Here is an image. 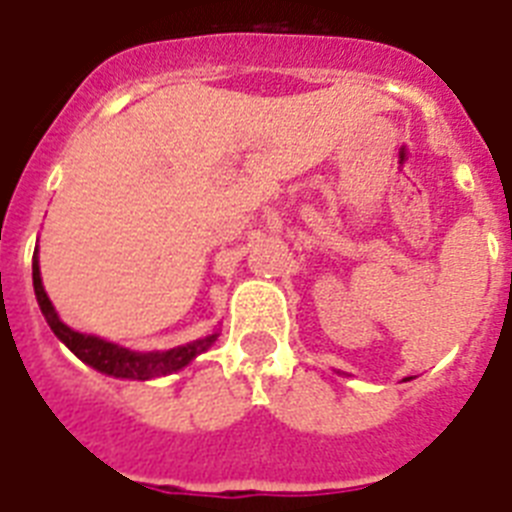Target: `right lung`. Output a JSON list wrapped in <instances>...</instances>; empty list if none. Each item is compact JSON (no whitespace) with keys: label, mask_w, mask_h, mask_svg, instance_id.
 <instances>
[{"label":"right lung","mask_w":512,"mask_h":512,"mask_svg":"<svg viewBox=\"0 0 512 512\" xmlns=\"http://www.w3.org/2000/svg\"><path fill=\"white\" fill-rule=\"evenodd\" d=\"M34 293L36 301H39V309H42L44 320L52 327V333L60 338V341L68 346V349L87 362L94 370L105 372V375H113V378H129V380H153L161 378V375H171V372L182 370L192 362V359L203 354V351L211 349V343L219 338V333H211L206 338H198V341L185 343V346H177V349L169 351H150V354H142V351H132L118 346V343L102 341L97 335L79 333V330H71L60 317H57L55 306L49 301V296L44 293L42 285V272H39V256L34 253Z\"/></svg>","instance_id":"1"}]
</instances>
